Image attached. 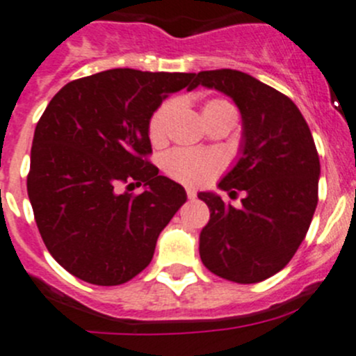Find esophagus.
<instances>
[{"instance_id": "1", "label": "esophagus", "mask_w": 356, "mask_h": 356, "mask_svg": "<svg viewBox=\"0 0 356 356\" xmlns=\"http://www.w3.org/2000/svg\"><path fill=\"white\" fill-rule=\"evenodd\" d=\"M186 193H188V198H189V200H195V198H196V193H195V189L188 188V189H186Z\"/></svg>"}]
</instances>
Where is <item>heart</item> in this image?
Listing matches in <instances>:
<instances>
[{"mask_svg":"<svg viewBox=\"0 0 356 356\" xmlns=\"http://www.w3.org/2000/svg\"><path fill=\"white\" fill-rule=\"evenodd\" d=\"M177 108V102H165L152 115L148 122V136L153 145L160 146L167 141L170 122ZM224 115H236L234 106L229 102L217 98L204 103L203 118L207 124L213 118L224 117ZM224 156L217 152H211V149L177 148L172 149L163 158L165 172L177 182L193 186V188H198V186H204L213 181L215 175L224 168Z\"/></svg>","mask_w":356,"mask_h":356,"instance_id":"b5f03b06","label":"heart"}]
</instances>
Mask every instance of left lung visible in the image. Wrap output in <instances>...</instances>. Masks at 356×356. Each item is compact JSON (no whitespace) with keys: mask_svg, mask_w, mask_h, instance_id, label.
Here are the masks:
<instances>
[{"mask_svg":"<svg viewBox=\"0 0 356 356\" xmlns=\"http://www.w3.org/2000/svg\"><path fill=\"white\" fill-rule=\"evenodd\" d=\"M200 84L231 96L241 111V158L218 188L246 193L241 208L200 193L210 208L200 257L218 277L254 284L282 270L307 236L318 201V153L301 111L277 89L231 68L200 72L193 86Z\"/></svg>","mask_w":356,"mask_h":356,"instance_id":"8db88e82","label":"left lung"}]
</instances>
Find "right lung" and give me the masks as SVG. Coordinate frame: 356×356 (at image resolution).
I'll return each instance as SVG.
<instances>
[{"label": "right lung", "mask_w": 356, "mask_h": 356, "mask_svg": "<svg viewBox=\"0 0 356 356\" xmlns=\"http://www.w3.org/2000/svg\"><path fill=\"white\" fill-rule=\"evenodd\" d=\"M195 74L113 68L63 86L35 125L27 193L51 257L75 277L118 286L145 270L186 203L148 160V122ZM145 186L141 195L120 188Z\"/></svg>", "instance_id": "add662e5"}]
</instances>
